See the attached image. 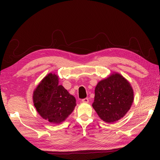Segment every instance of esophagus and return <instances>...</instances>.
<instances>
[{
	"instance_id": "1",
	"label": "esophagus",
	"mask_w": 160,
	"mask_h": 160,
	"mask_svg": "<svg viewBox=\"0 0 160 160\" xmlns=\"http://www.w3.org/2000/svg\"><path fill=\"white\" fill-rule=\"evenodd\" d=\"M82 102L83 103H88L89 102V99L88 98H85L82 99Z\"/></svg>"
}]
</instances>
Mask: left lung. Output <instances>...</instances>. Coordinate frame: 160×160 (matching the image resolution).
I'll list each match as a JSON object with an SVG mask.
<instances>
[{
	"mask_svg": "<svg viewBox=\"0 0 160 160\" xmlns=\"http://www.w3.org/2000/svg\"><path fill=\"white\" fill-rule=\"evenodd\" d=\"M133 101V91L129 82L118 73L99 81L95 89L93 108L107 123L122 119Z\"/></svg>",
	"mask_w": 160,
	"mask_h": 160,
	"instance_id": "obj_1",
	"label": "left lung"
}]
</instances>
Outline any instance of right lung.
<instances>
[{"mask_svg":"<svg viewBox=\"0 0 160 160\" xmlns=\"http://www.w3.org/2000/svg\"><path fill=\"white\" fill-rule=\"evenodd\" d=\"M33 102L41 117L52 123L63 122L76 105L75 98L59 85L58 76L52 73L46 76L34 91Z\"/></svg>","mask_w":160,"mask_h":160,"instance_id":"obj_1","label":"right lung"}]
</instances>
